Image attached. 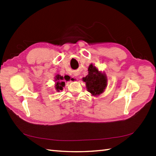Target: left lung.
Wrapping results in <instances>:
<instances>
[{
  "label": "left lung",
  "mask_w": 156,
  "mask_h": 156,
  "mask_svg": "<svg viewBox=\"0 0 156 156\" xmlns=\"http://www.w3.org/2000/svg\"><path fill=\"white\" fill-rule=\"evenodd\" d=\"M83 81L85 83L87 91L94 96H98L103 93L107 86L105 73L100 72L92 63L89 66L88 75L83 78Z\"/></svg>",
  "instance_id": "left-lung-1"
}]
</instances>
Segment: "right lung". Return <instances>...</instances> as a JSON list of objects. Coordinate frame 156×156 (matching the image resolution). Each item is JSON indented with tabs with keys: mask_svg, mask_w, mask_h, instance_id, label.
I'll return each mask as SVG.
<instances>
[{
	"mask_svg": "<svg viewBox=\"0 0 156 156\" xmlns=\"http://www.w3.org/2000/svg\"><path fill=\"white\" fill-rule=\"evenodd\" d=\"M55 80V89L57 91H62L63 89V87L65 86V81H69L70 80V77L69 76H65L63 77L62 76H60V74H57L54 77ZM71 79V80H72Z\"/></svg>",
	"mask_w": 156,
	"mask_h": 156,
	"instance_id": "1",
	"label": "right lung"
}]
</instances>
